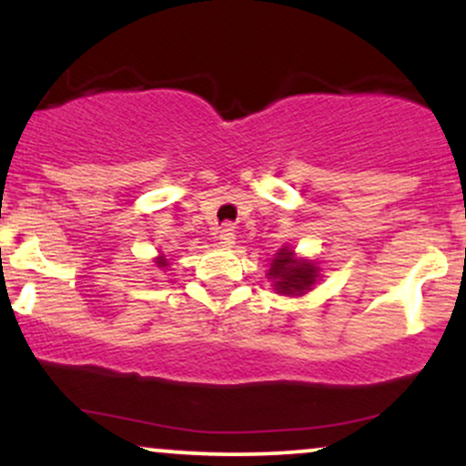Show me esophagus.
<instances>
[{"mask_svg":"<svg viewBox=\"0 0 466 466\" xmlns=\"http://www.w3.org/2000/svg\"><path fill=\"white\" fill-rule=\"evenodd\" d=\"M234 238H237V232H234V228L229 226V223H226L223 228H218V240H221L226 248H232Z\"/></svg>","mask_w":466,"mask_h":466,"instance_id":"1","label":"esophagus"}]
</instances>
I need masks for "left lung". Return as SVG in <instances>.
Returning <instances> with one entry per match:
<instances>
[{
    "label": "left lung",
    "mask_w": 466,
    "mask_h": 466,
    "mask_svg": "<svg viewBox=\"0 0 466 466\" xmlns=\"http://www.w3.org/2000/svg\"><path fill=\"white\" fill-rule=\"evenodd\" d=\"M267 276L274 280L276 291L282 293V296H300V293L311 289L315 276H318V267L307 263V260H296L293 251L282 248L276 254Z\"/></svg>",
    "instance_id": "left-lung-1"
}]
</instances>
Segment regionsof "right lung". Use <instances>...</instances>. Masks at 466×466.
<instances>
[{"label":"right lung","mask_w":466,"mask_h":466,"mask_svg":"<svg viewBox=\"0 0 466 466\" xmlns=\"http://www.w3.org/2000/svg\"><path fill=\"white\" fill-rule=\"evenodd\" d=\"M157 267H166V258H157Z\"/></svg>","instance_id":"1"}]
</instances>
